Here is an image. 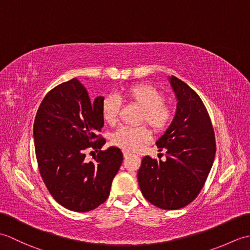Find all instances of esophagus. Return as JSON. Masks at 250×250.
Returning <instances> with one entry per match:
<instances>
[{"label": "esophagus", "mask_w": 250, "mask_h": 250, "mask_svg": "<svg viewBox=\"0 0 250 250\" xmlns=\"http://www.w3.org/2000/svg\"><path fill=\"white\" fill-rule=\"evenodd\" d=\"M122 153H124V157L125 158H128V157L131 156V153L129 151H125V150H124V152H122Z\"/></svg>", "instance_id": "esophagus-1"}]
</instances>
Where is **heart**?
<instances>
[{"label": "heart", "mask_w": 250, "mask_h": 250, "mask_svg": "<svg viewBox=\"0 0 250 250\" xmlns=\"http://www.w3.org/2000/svg\"><path fill=\"white\" fill-rule=\"evenodd\" d=\"M124 97L142 107L141 124H147L156 132L166 131L173 119V109L164 103L166 97L155 86L147 83L132 84L124 91ZM120 101L107 95L101 104V113L106 124L115 125L118 119ZM150 140V131L146 126H121L111 135V143L125 151H136Z\"/></svg>", "instance_id": "1"}]
</instances>
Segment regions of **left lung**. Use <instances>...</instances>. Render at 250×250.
<instances>
[{"instance_id":"1","label":"left lung","mask_w":250,"mask_h":250,"mask_svg":"<svg viewBox=\"0 0 250 250\" xmlns=\"http://www.w3.org/2000/svg\"><path fill=\"white\" fill-rule=\"evenodd\" d=\"M177 99L171 125L156 143L166 150L167 161L143 158L137 180L143 195L159 208L174 210L191 203L206 182L213 166L216 142L204 103L193 89L169 77Z\"/></svg>"}]
</instances>
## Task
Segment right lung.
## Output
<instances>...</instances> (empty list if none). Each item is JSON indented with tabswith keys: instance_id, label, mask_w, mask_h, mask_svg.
<instances>
[{
	"instance_id": "right-lung-1",
	"label": "right lung",
	"mask_w": 250,
	"mask_h": 250,
	"mask_svg": "<svg viewBox=\"0 0 250 250\" xmlns=\"http://www.w3.org/2000/svg\"><path fill=\"white\" fill-rule=\"evenodd\" d=\"M103 99L92 101L83 83L73 78L46 94L34 120L41 176L58 203L78 213L104 203L124 159L117 147L101 150L106 143L98 134L104 125ZM88 147L98 151L90 163L84 159Z\"/></svg>"
}]
</instances>
